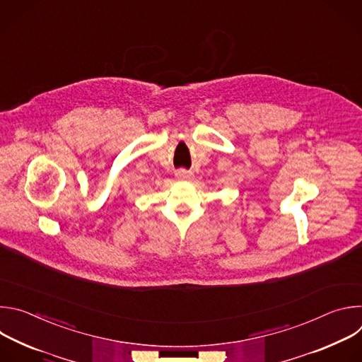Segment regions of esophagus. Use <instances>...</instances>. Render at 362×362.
Listing matches in <instances>:
<instances>
[{
    "label": "esophagus",
    "mask_w": 362,
    "mask_h": 362,
    "mask_svg": "<svg viewBox=\"0 0 362 362\" xmlns=\"http://www.w3.org/2000/svg\"><path fill=\"white\" fill-rule=\"evenodd\" d=\"M176 177H177L179 180H189V179H192V177H193V173H192V172H189V170L180 169V170H177V172H176Z\"/></svg>",
    "instance_id": "esophagus-1"
}]
</instances>
